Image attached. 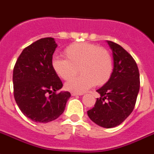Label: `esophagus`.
<instances>
[{
    "mask_svg": "<svg viewBox=\"0 0 154 154\" xmlns=\"http://www.w3.org/2000/svg\"><path fill=\"white\" fill-rule=\"evenodd\" d=\"M84 93H79V92H71V96H81Z\"/></svg>",
    "mask_w": 154,
    "mask_h": 154,
    "instance_id": "obj_1",
    "label": "esophagus"
}]
</instances>
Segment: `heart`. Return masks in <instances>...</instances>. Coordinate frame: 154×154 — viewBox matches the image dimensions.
<instances>
[{
  "label": "heart",
  "mask_w": 154,
  "mask_h": 154,
  "mask_svg": "<svg viewBox=\"0 0 154 154\" xmlns=\"http://www.w3.org/2000/svg\"><path fill=\"white\" fill-rule=\"evenodd\" d=\"M66 59L54 57L52 68L63 80H69L78 72L82 75L65 84L68 91L81 92L93 85L101 86L108 81L113 72L110 53L103 47L91 43H74L63 51Z\"/></svg>",
  "instance_id": "1"
}]
</instances>
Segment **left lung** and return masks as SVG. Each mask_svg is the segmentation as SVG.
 Returning <instances> with one entry per match:
<instances>
[{"mask_svg": "<svg viewBox=\"0 0 154 154\" xmlns=\"http://www.w3.org/2000/svg\"><path fill=\"white\" fill-rule=\"evenodd\" d=\"M107 43L113 52L114 69L110 78L97 92L94 107L88 111L92 122L102 128L121 124L134 109L140 90V73L136 61L116 43Z\"/></svg>", "mask_w": 154, "mask_h": 154, "instance_id": "1", "label": "left lung"}]
</instances>
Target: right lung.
<instances>
[{"mask_svg":"<svg viewBox=\"0 0 154 154\" xmlns=\"http://www.w3.org/2000/svg\"><path fill=\"white\" fill-rule=\"evenodd\" d=\"M57 45L54 38L36 40L25 48L14 67V96L20 110L36 122L57 119L64 112L69 92L57 93L62 83L52 68Z\"/></svg>","mask_w":154,"mask_h":154,"instance_id":"right-lung-1","label":"right lung"}]
</instances>
